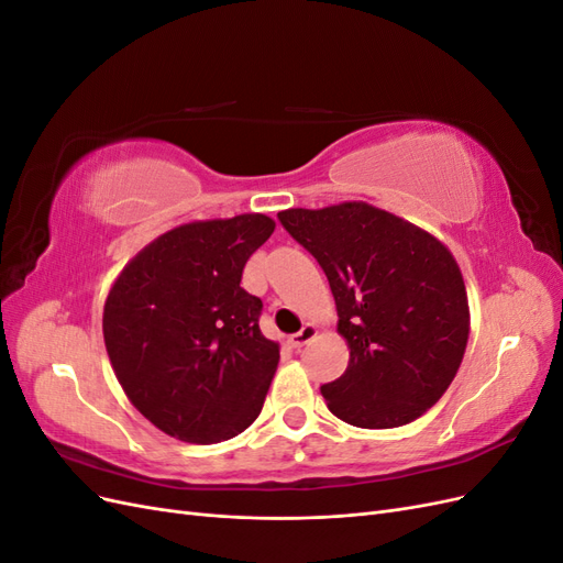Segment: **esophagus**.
Listing matches in <instances>:
<instances>
[{
    "label": "esophagus",
    "mask_w": 563,
    "mask_h": 563,
    "mask_svg": "<svg viewBox=\"0 0 563 563\" xmlns=\"http://www.w3.org/2000/svg\"><path fill=\"white\" fill-rule=\"evenodd\" d=\"M314 335H317V329L312 327V323H305V327L298 333H294L291 338H288V343H291V347L300 350L302 345H308Z\"/></svg>",
    "instance_id": "obj_1"
}]
</instances>
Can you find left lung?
<instances>
[{"label":"left lung","mask_w":563,"mask_h":563,"mask_svg":"<svg viewBox=\"0 0 563 563\" xmlns=\"http://www.w3.org/2000/svg\"><path fill=\"white\" fill-rule=\"evenodd\" d=\"M279 220L327 272L350 347L343 376L321 387L329 411L364 430L420 418L449 389L467 347V291L453 253L366 201L288 209Z\"/></svg>","instance_id":"8db88e82"}]
</instances>
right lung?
Listing matches in <instances>:
<instances>
[{"instance_id": "add662e5", "label": "right lung", "mask_w": 563, "mask_h": 563, "mask_svg": "<svg viewBox=\"0 0 563 563\" xmlns=\"http://www.w3.org/2000/svg\"><path fill=\"white\" fill-rule=\"evenodd\" d=\"M275 220H195L157 236L122 269L103 310L110 364L129 401L190 444H218L258 418L279 343L261 333V298L240 286Z\"/></svg>"}]
</instances>
